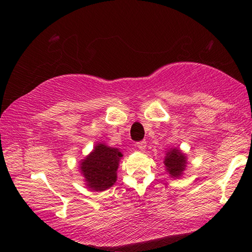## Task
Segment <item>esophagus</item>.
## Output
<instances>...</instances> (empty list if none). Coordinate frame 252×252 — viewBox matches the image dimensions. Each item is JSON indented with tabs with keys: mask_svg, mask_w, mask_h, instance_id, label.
Listing matches in <instances>:
<instances>
[{
	"mask_svg": "<svg viewBox=\"0 0 252 252\" xmlns=\"http://www.w3.org/2000/svg\"><path fill=\"white\" fill-rule=\"evenodd\" d=\"M137 148L138 149H140V150H143L146 148V146H147V141L146 140H142V141H139V142H137Z\"/></svg>",
	"mask_w": 252,
	"mask_h": 252,
	"instance_id": "obj_1",
	"label": "esophagus"
}]
</instances>
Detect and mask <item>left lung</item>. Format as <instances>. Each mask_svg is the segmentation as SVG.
<instances>
[{"mask_svg":"<svg viewBox=\"0 0 252 252\" xmlns=\"http://www.w3.org/2000/svg\"><path fill=\"white\" fill-rule=\"evenodd\" d=\"M163 163H165L166 168L171 177H179L183 170L185 169L186 158L178 149H173L169 153H167Z\"/></svg>","mask_w":252,"mask_h":252,"instance_id":"left-lung-1","label":"left lung"}]
</instances>
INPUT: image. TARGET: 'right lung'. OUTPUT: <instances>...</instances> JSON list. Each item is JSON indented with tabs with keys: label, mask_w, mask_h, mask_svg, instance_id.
Returning <instances> with one entry per match:
<instances>
[{
	"label": "right lung",
	"mask_w": 252,
	"mask_h": 252,
	"mask_svg": "<svg viewBox=\"0 0 252 252\" xmlns=\"http://www.w3.org/2000/svg\"><path fill=\"white\" fill-rule=\"evenodd\" d=\"M122 154L117 148L98 143L81 163V170L93 190H105L117 181V169Z\"/></svg>",
	"instance_id": "obj_1"
}]
</instances>
